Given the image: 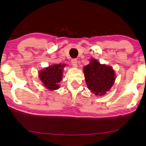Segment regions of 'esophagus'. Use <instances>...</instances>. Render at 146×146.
I'll return each instance as SVG.
<instances>
[{"label":"esophagus","instance_id":"34e87169","mask_svg":"<svg viewBox=\"0 0 146 146\" xmlns=\"http://www.w3.org/2000/svg\"><path fill=\"white\" fill-rule=\"evenodd\" d=\"M71 65H72L74 68H77L78 67V64H77V60L75 58H73L71 60Z\"/></svg>","mask_w":146,"mask_h":146}]
</instances>
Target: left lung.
I'll use <instances>...</instances> for the list:
<instances>
[{
  "label": "left lung",
  "instance_id": "1",
  "mask_svg": "<svg viewBox=\"0 0 146 146\" xmlns=\"http://www.w3.org/2000/svg\"><path fill=\"white\" fill-rule=\"evenodd\" d=\"M88 88L95 95H104L115 80V71L111 66L100 64L91 58L90 63L83 69Z\"/></svg>",
  "mask_w": 146,
  "mask_h": 146
}]
</instances>
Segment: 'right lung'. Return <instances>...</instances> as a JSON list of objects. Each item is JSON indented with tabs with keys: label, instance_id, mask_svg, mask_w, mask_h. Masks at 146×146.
<instances>
[{
	"label": "right lung",
	"instance_id": "add662e5",
	"mask_svg": "<svg viewBox=\"0 0 146 146\" xmlns=\"http://www.w3.org/2000/svg\"><path fill=\"white\" fill-rule=\"evenodd\" d=\"M65 64H54L39 72V78L43 85L49 90H58V83L62 79L63 70Z\"/></svg>",
	"mask_w": 146,
	"mask_h": 146
}]
</instances>
